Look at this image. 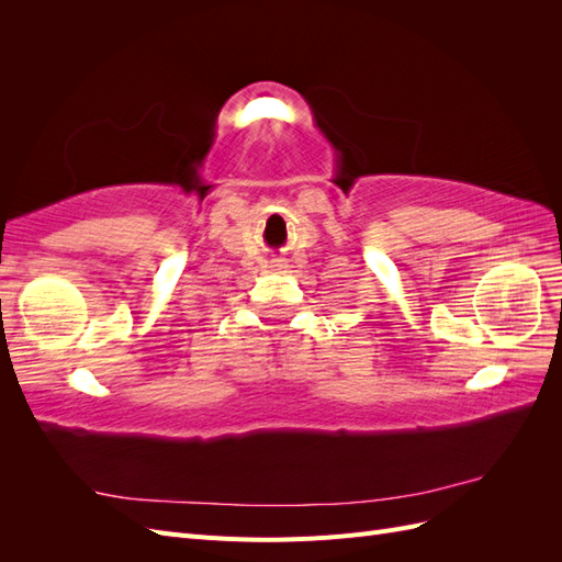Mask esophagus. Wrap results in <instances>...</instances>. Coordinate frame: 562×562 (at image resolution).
<instances>
[{"label": "esophagus", "instance_id": "1", "mask_svg": "<svg viewBox=\"0 0 562 562\" xmlns=\"http://www.w3.org/2000/svg\"><path fill=\"white\" fill-rule=\"evenodd\" d=\"M271 269H274V271H279V274H281V271H285L288 269V265H285V260H271V265H269Z\"/></svg>", "mask_w": 562, "mask_h": 562}]
</instances>
